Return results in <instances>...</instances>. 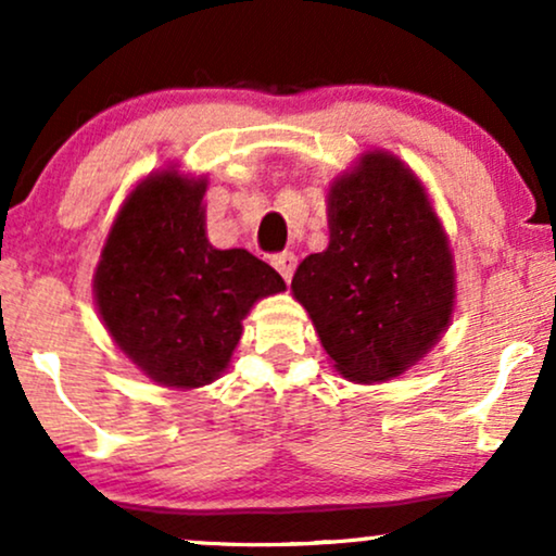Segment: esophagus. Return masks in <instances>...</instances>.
I'll list each match as a JSON object with an SVG mask.
<instances>
[{
    "label": "esophagus",
    "mask_w": 556,
    "mask_h": 556,
    "mask_svg": "<svg viewBox=\"0 0 556 556\" xmlns=\"http://www.w3.org/2000/svg\"><path fill=\"white\" fill-rule=\"evenodd\" d=\"M274 266H277V271L282 274L285 282H290L292 274H295V266H298L295 253H279V256H274Z\"/></svg>",
    "instance_id": "obj_1"
}]
</instances>
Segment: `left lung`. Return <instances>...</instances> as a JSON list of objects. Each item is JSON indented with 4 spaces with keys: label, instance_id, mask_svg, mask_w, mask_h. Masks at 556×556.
Segmentation results:
<instances>
[{
    "label": "left lung",
    "instance_id": "obj_1",
    "mask_svg": "<svg viewBox=\"0 0 556 556\" xmlns=\"http://www.w3.org/2000/svg\"><path fill=\"white\" fill-rule=\"evenodd\" d=\"M292 292L344 379L374 384L413 366L446 329L455 271L424 188L400 159L363 156L329 190V248Z\"/></svg>",
    "mask_w": 556,
    "mask_h": 556
}]
</instances>
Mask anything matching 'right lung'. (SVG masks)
Here are the masks:
<instances>
[{
	"mask_svg": "<svg viewBox=\"0 0 556 556\" xmlns=\"http://www.w3.org/2000/svg\"><path fill=\"white\" fill-rule=\"evenodd\" d=\"M206 182L175 172L132 190L114 222L93 290L104 327L159 384L193 389L227 368L242 318L285 290L269 264L206 240Z\"/></svg>",
	"mask_w": 556,
	"mask_h": 556,
	"instance_id": "1",
	"label": "right lung"
}]
</instances>
